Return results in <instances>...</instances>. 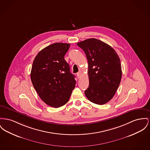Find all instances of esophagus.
<instances>
[{
  "label": "esophagus",
  "instance_id": "obj_1",
  "mask_svg": "<svg viewBox=\"0 0 150 150\" xmlns=\"http://www.w3.org/2000/svg\"><path fill=\"white\" fill-rule=\"evenodd\" d=\"M76 75H77L78 78H79L81 76V71L78 72L76 74Z\"/></svg>",
  "mask_w": 150,
  "mask_h": 150
}]
</instances>
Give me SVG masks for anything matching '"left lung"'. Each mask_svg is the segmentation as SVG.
<instances>
[{
    "mask_svg": "<svg viewBox=\"0 0 150 150\" xmlns=\"http://www.w3.org/2000/svg\"><path fill=\"white\" fill-rule=\"evenodd\" d=\"M77 45L88 60L89 83L85 95L92 103L104 105L113 97L120 84V59L110 46L96 38L87 39Z\"/></svg>",
    "mask_w": 150,
    "mask_h": 150,
    "instance_id": "left-lung-1",
    "label": "left lung"
}]
</instances>
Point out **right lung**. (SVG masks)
<instances>
[{"label": "right lung", "mask_w": 150, "mask_h": 150, "mask_svg": "<svg viewBox=\"0 0 150 150\" xmlns=\"http://www.w3.org/2000/svg\"><path fill=\"white\" fill-rule=\"evenodd\" d=\"M70 46L66 43L50 45L38 53L33 62V87L45 103L54 108L66 104L75 87V75L64 58Z\"/></svg>", "instance_id": "right-lung-1"}]
</instances>
